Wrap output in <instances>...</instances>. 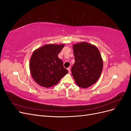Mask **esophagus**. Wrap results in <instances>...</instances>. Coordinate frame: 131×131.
<instances>
[{"instance_id":"1","label":"esophagus","mask_w":131,"mask_h":131,"mask_svg":"<svg viewBox=\"0 0 131 131\" xmlns=\"http://www.w3.org/2000/svg\"><path fill=\"white\" fill-rule=\"evenodd\" d=\"M67 69H68V73H69V74H70V73H71L70 68H67Z\"/></svg>"}]
</instances>
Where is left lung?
<instances>
[{
    "mask_svg": "<svg viewBox=\"0 0 131 131\" xmlns=\"http://www.w3.org/2000/svg\"><path fill=\"white\" fill-rule=\"evenodd\" d=\"M75 62L71 71L76 84L88 88L100 78L103 69V59L100 51L94 45L81 42L73 45Z\"/></svg>",
    "mask_w": 131,
    "mask_h": 131,
    "instance_id": "left-lung-1",
    "label": "left lung"
}]
</instances>
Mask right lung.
<instances>
[{"instance_id": "right-lung-1", "label": "right lung", "mask_w": 131, "mask_h": 131, "mask_svg": "<svg viewBox=\"0 0 131 131\" xmlns=\"http://www.w3.org/2000/svg\"><path fill=\"white\" fill-rule=\"evenodd\" d=\"M64 44H46L35 50L31 55L29 69L38 84L49 88L57 84L68 73L58 57Z\"/></svg>"}]
</instances>
